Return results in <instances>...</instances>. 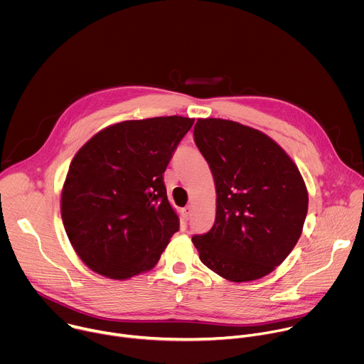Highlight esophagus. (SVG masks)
I'll return each mask as SVG.
<instances>
[{"label":"esophagus","mask_w":364,"mask_h":364,"mask_svg":"<svg viewBox=\"0 0 364 364\" xmlns=\"http://www.w3.org/2000/svg\"><path fill=\"white\" fill-rule=\"evenodd\" d=\"M191 213H193V207L191 205H186L183 209V216L186 220H188L191 218Z\"/></svg>","instance_id":"esophagus-1"}]
</instances>
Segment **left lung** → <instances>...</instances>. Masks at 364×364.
<instances>
[{
  "instance_id": "left-lung-1",
  "label": "left lung",
  "mask_w": 364,
  "mask_h": 364,
  "mask_svg": "<svg viewBox=\"0 0 364 364\" xmlns=\"http://www.w3.org/2000/svg\"><path fill=\"white\" fill-rule=\"evenodd\" d=\"M194 141L216 184L213 228L191 237L200 261L232 282L271 274L296 245L308 210L298 167L264 132L197 119Z\"/></svg>"
}]
</instances>
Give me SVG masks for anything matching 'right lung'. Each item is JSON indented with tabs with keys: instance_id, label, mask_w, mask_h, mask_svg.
<instances>
[{
	"instance_id": "right-lung-1",
	"label": "right lung",
	"mask_w": 364,
	"mask_h": 364,
	"mask_svg": "<svg viewBox=\"0 0 364 364\" xmlns=\"http://www.w3.org/2000/svg\"><path fill=\"white\" fill-rule=\"evenodd\" d=\"M194 119L124 121L75 155L62 191V219L82 261L96 274L128 279L149 271L178 232L164 171Z\"/></svg>"
}]
</instances>
